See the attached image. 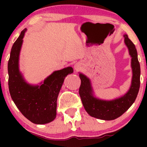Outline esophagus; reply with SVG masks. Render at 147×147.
Returning a JSON list of instances; mask_svg holds the SVG:
<instances>
[{
  "label": "esophagus",
  "instance_id": "esophagus-1",
  "mask_svg": "<svg viewBox=\"0 0 147 147\" xmlns=\"http://www.w3.org/2000/svg\"><path fill=\"white\" fill-rule=\"evenodd\" d=\"M74 68H75V69L76 70V71H79V70L81 69V68H82L81 64L79 63H77L75 65H74Z\"/></svg>",
  "mask_w": 147,
  "mask_h": 147
}]
</instances>
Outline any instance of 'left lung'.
I'll list each match as a JSON object with an SVG mask.
<instances>
[{"instance_id": "8db88e82", "label": "left lung", "mask_w": 147, "mask_h": 147, "mask_svg": "<svg viewBox=\"0 0 147 147\" xmlns=\"http://www.w3.org/2000/svg\"><path fill=\"white\" fill-rule=\"evenodd\" d=\"M124 43L131 56L132 78L131 86L127 93L117 99L107 101L94 97L90 80L84 74H80L81 85L79 94L86 112L92 117L104 120H112L122 115L135 101L140 88V67L137 51L134 43L124 35Z\"/></svg>"}]
</instances>
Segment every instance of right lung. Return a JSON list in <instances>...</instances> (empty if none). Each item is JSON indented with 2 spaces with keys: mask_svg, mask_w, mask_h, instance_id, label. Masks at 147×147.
I'll return each instance as SVG.
<instances>
[{
  "mask_svg": "<svg viewBox=\"0 0 147 147\" xmlns=\"http://www.w3.org/2000/svg\"><path fill=\"white\" fill-rule=\"evenodd\" d=\"M21 35L12 47L8 63L9 89L14 103L22 114L37 124H47L56 117L57 100L64 79L74 71L71 67L54 71L44 80L41 86L27 84L19 71V59L25 31Z\"/></svg>",
  "mask_w": 147,
  "mask_h": 147,
  "instance_id": "obj_1",
  "label": "right lung"
}]
</instances>
